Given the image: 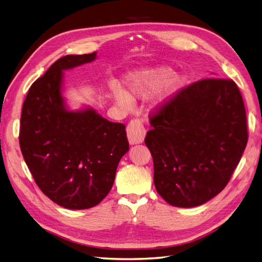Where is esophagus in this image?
Listing matches in <instances>:
<instances>
[{"label":"esophagus","instance_id":"obj_1","mask_svg":"<svg viewBox=\"0 0 262 262\" xmlns=\"http://www.w3.org/2000/svg\"><path fill=\"white\" fill-rule=\"evenodd\" d=\"M126 133H128L130 144L142 143L145 138V129L143 122H142L140 119H133V120H131L128 124Z\"/></svg>","mask_w":262,"mask_h":262}]
</instances>
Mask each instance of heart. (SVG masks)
Listing matches in <instances>:
<instances>
[{
    "mask_svg": "<svg viewBox=\"0 0 262 262\" xmlns=\"http://www.w3.org/2000/svg\"><path fill=\"white\" fill-rule=\"evenodd\" d=\"M186 83L185 75L173 74L172 70L164 67L142 69L125 76L124 92L115 89L113 97L119 106L128 108L132 100L144 98L162 86L157 94V101L165 102L176 95Z\"/></svg>",
    "mask_w": 262,
    "mask_h": 262,
    "instance_id": "obj_1",
    "label": "heart"
}]
</instances>
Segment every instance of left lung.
<instances>
[{"instance_id": "8db88e82", "label": "left lung", "mask_w": 262, "mask_h": 262, "mask_svg": "<svg viewBox=\"0 0 262 262\" xmlns=\"http://www.w3.org/2000/svg\"><path fill=\"white\" fill-rule=\"evenodd\" d=\"M145 144L153 157L154 184L179 208L203 204L231 179L248 141L242 94L233 80L196 81L149 118Z\"/></svg>"}]
</instances>
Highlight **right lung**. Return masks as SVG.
I'll return each instance as SVG.
<instances>
[{
  "label": "right lung",
  "mask_w": 262,
  "mask_h": 262,
  "mask_svg": "<svg viewBox=\"0 0 262 262\" xmlns=\"http://www.w3.org/2000/svg\"><path fill=\"white\" fill-rule=\"evenodd\" d=\"M96 59V52L66 55L30 86L24 101L19 145L39 189L71 210L97 205L109 193L129 150L125 125L94 109L69 110L61 89L64 70Z\"/></svg>",
  "instance_id": "right-lung-1"
}]
</instances>
